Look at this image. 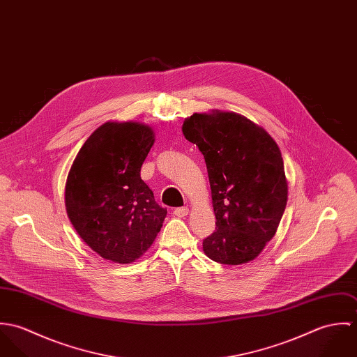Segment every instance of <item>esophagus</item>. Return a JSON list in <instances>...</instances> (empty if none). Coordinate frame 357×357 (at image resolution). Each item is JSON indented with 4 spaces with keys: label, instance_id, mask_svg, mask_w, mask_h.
I'll return each instance as SVG.
<instances>
[{
    "label": "esophagus",
    "instance_id": "1",
    "mask_svg": "<svg viewBox=\"0 0 357 357\" xmlns=\"http://www.w3.org/2000/svg\"><path fill=\"white\" fill-rule=\"evenodd\" d=\"M188 211H190V210H188V207H185V206H184V207H176L174 211H173V214H174L176 217H185V215L188 214Z\"/></svg>",
    "mask_w": 357,
    "mask_h": 357
}]
</instances>
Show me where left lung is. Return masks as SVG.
Wrapping results in <instances>:
<instances>
[{
  "instance_id": "8db88e82",
  "label": "left lung",
  "mask_w": 357,
  "mask_h": 357,
  "mask_svg": "<svg viewBox=\"0 0 357 357\" xmlns=\"http://www.w3.org/2000/svg\"><path fill=\"white\" fill-rule=\"evenodd\" d=\"M185 139L204 153L215 231L204 239L206 255L239 265L262 252L287 204L283 158L275 140L235 112L194 114L183 123Z\"/></svg>"
}]
</instances>
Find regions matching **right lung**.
Here are the masks:
<instances>
[{"label": "right lung", "instance_id": "obj_1", "mask_svg": "<svg viewBox=\"0 0 357 357\" xmlns=\"http://www.w3.org/2000/svg\"><path fill=\"white\" fill-rule=\"evenodd\" d=\"M153 132L137 122H107L81 147L66 183V208L84 242L102 258L129 264L160 231L167 210L140 170Z\"/></svg>", "mask_w": 357, "mask_h": 357}]
</instances>
